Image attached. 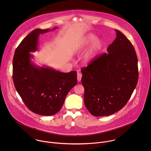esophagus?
<instances>
[{
    "label": "esophagus",
    "instance_id": "esophagus-1",
    "mask_svg": "<svg viewBox=\"0 0 151 151\" xmlns=\"http://www.w3.org/2000/svg\"><path fill=\"white\" fill-rule=\"evenodd\" d=\"M81 78H82V74L80 72H78L77 73V80L78 82L81 81Z\"/></svg>",
    "mask_w": 151,
    "mask_h": 151
}]
</instances>
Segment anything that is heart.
I'll list each match as a JSON object with an SVG mask.
<instances>
[{
    "mask_svg": "<svg viewBox=\"0 0 151 151\" xmlns=\"http://www.w3.org/2000/svg\"><path fill=\"white\" fill-rule=\"evenodd\" d=\"M92 45L91 49L86 53L84 56V61L86 62H89L92 60L98 53L101 50L103 47V42L99 40H97V38L95 35L93 34H89L86 38L80 44L78 47V50H83L89 45Z\"/></svg>",
    "mask_w": 151,
    "mask_h": 151,
    "instance_id": "1",
    "label": "heart"
}]
</instances>
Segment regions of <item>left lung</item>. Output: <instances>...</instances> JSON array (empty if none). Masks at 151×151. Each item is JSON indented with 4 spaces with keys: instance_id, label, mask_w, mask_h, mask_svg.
Here are the masks:
<instances>
[{
    "instance_id": "1",
    "label": "left lung",
    "mask_w": 151,
    "mask_h": 151,
    "mask_svg": "<svg viewBox=\"0 0 151 151\" xmlns=\"http://www.w3.org/2000/svg\"><path fill=\"white\" fill-rule=\"evenodd\" d=\"M116 38L108 53L95 58L81 70L84 101L94 116H107L123 108L137 86L138 59L127 38L116 29Z\"/></svg>"
}]
</instances>
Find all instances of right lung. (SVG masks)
I'll return each instance as SVG.
<instances>
[{"mask_svg":"<svg viewBox=\"0 0 151 151\" xmlns=\"http://www.w3.org/2000/svg\"><path fill=\"white\" fill-rule=\"evenodd\" d=\"M49 31L33 30L16 48L13 60V79L17 92L27 108L42 116L58 113L68 92L77 83L76 71L62 73L37 67L31 62L32 55L29 52L37 50L39 35Z\"/></svg>","mask_w":151,"mask_h":151,"instance_id":"obj_1","label":"right lung"}]
</instances>
